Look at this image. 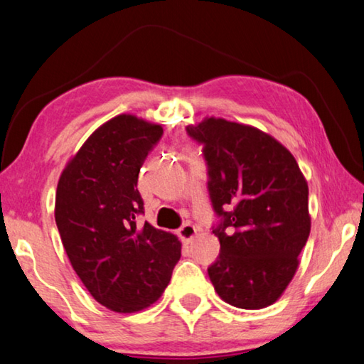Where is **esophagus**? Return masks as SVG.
Returning <instances> with one entry per match:
<instances>
[{
	"label": "esophagus",
	"instance_id": "1",
	"mask_svg": "<svg viewBox=\"0 0 364 364\" xmlns=\"http://www.w3.org/2000/svg\"><path fill=\"white\" fill-rule=\"evenodd\" d=\"M178 234H180L183 242H189V241H193V237L197 234V230L194 225L186 223V225H183L180 230H178Z\"/></svg>",
	"mask_w": 364,
	"mask_h": 364
}]
</instances>
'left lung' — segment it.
Here are the masks:
<instances>
[{
  "mask_svg": "<svg viewBox=\"0 0 364 364\" xmlns=\"http://www.w3.org/2000/svg\"><path fill=\"white\" fill-rule=\"evenodd\" d=\"M186 130L204 144L210 199L223 217L213 230L220 257L208 268L215 291L244 310L273 305L310 236L308 183L297 160L271 134L221 117Z\"/></svg>",
  "mask_w": 364,
  "mask_h": 364,
  "instance_id": "1",
  "label": "left lung"
}]
</instances>
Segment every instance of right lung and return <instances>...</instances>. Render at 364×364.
I'll return each mask as SVG.
<instances>
[{"mask_svg": "<svg viewBox=\"0 0 364 364\" xmlns=\"http://www.w3.org/2000/svg\"><path fill=\"white\" fill-rule=\"evenodd\" d=\"M162 133L159 123L117 115L90 134L59 176L54 217L65 254L95 300L117 313L157 301L181 257L175 234L136 225L138 175Z\"/></svg>", "mask_w": 364, "mask_h": 364, "instance_id": "right-lung-1", "label": "right lung"}]
</instances>
